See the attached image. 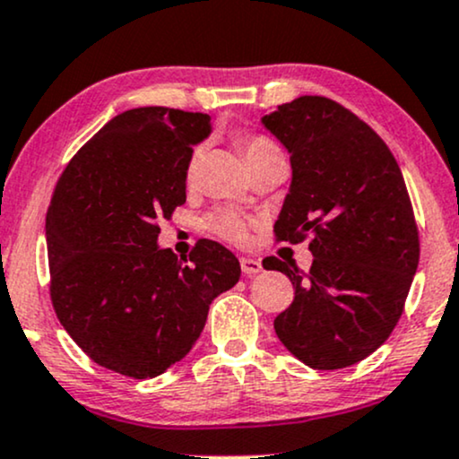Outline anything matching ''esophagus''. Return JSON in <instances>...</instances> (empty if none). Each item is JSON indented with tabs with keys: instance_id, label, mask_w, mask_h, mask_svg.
<instances>
[{
	"instance_id": "obj_1",
	"label": "esophagus",
	"mask_w": 459,
	"mask_h": 459,
	"mask_svg": "<svg viewBox=\"0 0 459 459\" xmlns=\"http://www.w3.org/2000/svg\"><path fill=\"white\" fill-rule=\"evenodd\" d=\"M240 268L245 274H257L262 273V262L253 260V257H240Z\"/></svg>"
}]
</instances>
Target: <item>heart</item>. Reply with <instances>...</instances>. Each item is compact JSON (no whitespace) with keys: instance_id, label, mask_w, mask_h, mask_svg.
<instances>
[{"instance_id":"obj_1","label":"heart","mask_w":459,"mask_h":459,"mask_svg":"<svg viewBox=\"0 0 459 459\" xmlns=\"http://www.w3.org/2000/svg\"><path fill=\"white\" fill-rule=\"evenodd\" d=\"M236 143H238L242 156L249 165L255 163V160L266 159V156L281 154L279 145L273 142L266 134H238L236 137ZM199 160H202V148H195L188 156L186 163V180L193 182L197 176ZM206 230L210 234H214L217 238L231 242V245H245L249 240V223H247L245 217H240L234 210H217V212L208 214L206 219Z\"/></svg>"}]
</instances>
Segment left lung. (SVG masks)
I'll list each match as a JSON object with an SVG mask.
<instances>
[{
  "instance_id": "8db88e82",
  "label": "left lung",
  "mask_w": 459,
  "mask_h": 459,
  "mask_svg": "<svg viewBox=\"0 0 459 459\" xmlns=\"http://www.w3.org/2000/svg\"><path fill=\"white\" fill-rule=\"evenodd\" d=\"M292 163L274 223L277 242L311 238L309 273L266 257L294 300L274 333L314 369H342L389 339L419 266V230L406 182L380 134L326 96H300L262 117Z\"/></svg>"
}]
</instances>
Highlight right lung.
<instances>
[{
	"label": "right lung",
	"mask_w": 459,
	"mask_h": 459,
	"mask_svg": "<svg viewBox=\"0 0 459 459\" xmlns=\"http://www.w3.org/2000/svg\"><path fill=\"white\" fill-rule=\"evenodd\" d=\"M210 116L139 107L109 120L70 159L47 210L51 303L100 368L154 378L185 359L210 303L240 279L214 240L188 260L159 249L160 219L186 202V163Z\"/></svg>",
	"instance_id": "right-lung-1"
}]
</instances>
